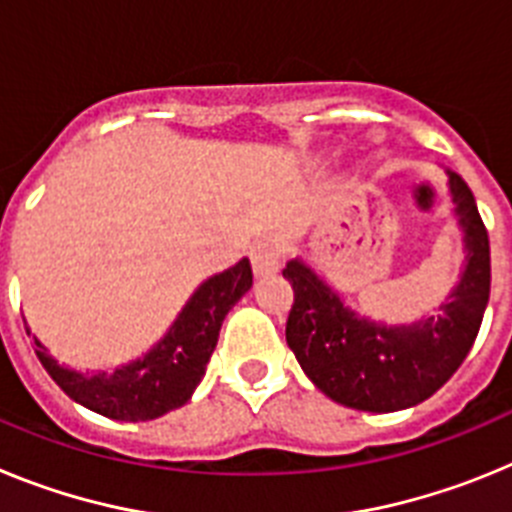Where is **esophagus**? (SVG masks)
I'll return each instance as SVG.
<instances>
[{
	"label": "esophagus",
	"instance_id": "1",
	"mask_svg": "<svg viewBox=\"0 0 512 512\" xmlns=\"http://www.w3.org/2000/svg\"><path fill=\"white\" fill-rule=\"evenodd\" d=\"M251 266L256 279L274 277L282 266V251L274 241H261L251 248Z\"/></svg>",
	"mask_w": 512,
	"mask_h": 512
}]
</instances>
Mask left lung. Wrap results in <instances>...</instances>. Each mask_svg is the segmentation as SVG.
I'll return each instance as SVG.
<instances>
[{
  "label": "left lung",
  "instance_id": "obj_1",
  "mask_svg": "<svg viewBox=\"0 0 512 512\" xmlns=\"http://www.w3.org/2000/svg\"><path fill=\"white\" fill-rule=\"evenodd\" d=\"M449 184L467 269L438 315L387 328L348 310L302 261H289L282 271L295 289L287 346L312 384L338 405L366 413L413 408L441 390L467 359L490 300V238L467 182L451 171Z\"/></svg>",
  "mask_w": 512,
  "mask_h": 512
}]
</instances>
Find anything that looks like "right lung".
<instances>
[{
  "mask_svg": "<svg viewBox=\"0 0 512 512\" xmlns=\"http://www.w3.org/2000/svg\"><path fill=\"white\" fill-rule=\"evenodd\" d=\"M253 284L248 259H241L228 271L207 279L179 320L171 325L166 338L151 354L112 374L84 377L58 364L48 356L43 343L35 338V354L45 372L71 400L112 420H153L179 408L192 397L207 372V361L217 346L220 325L230 307L246 295Z\"/></svg>",
  "mask_w": 512,
  "mask_h": 512,
  "instance_id": "obj_1",
  "label": "right lung"
}]
</instances>
